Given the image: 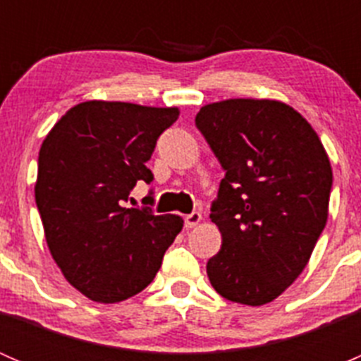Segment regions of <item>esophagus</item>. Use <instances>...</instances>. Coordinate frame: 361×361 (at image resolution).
<instances>
[{
	"label": "esophagus",
	"instance_id": "1",
	"mask_svg": "<svg viewBox=\"0 0 361 361\" xmlns=\"http://www.w3.org/2000/svg\"><path fill=\"white\" fill-rule=\"evenodd\" d=\"M201 220H202L201 213H190V214H187V216H185V227H187V228L197 227V225L201 224Z\"/></svg>",
	"mask_w": 361,
	"mask_h": 361
}]
</instances>
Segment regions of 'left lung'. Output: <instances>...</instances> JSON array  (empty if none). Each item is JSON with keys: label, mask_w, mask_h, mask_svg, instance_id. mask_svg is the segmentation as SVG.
Returning <instances> with one entry per match:
<instances>
[{"label": "left lung", "mask_w": 361, "mask_h": 361, "mask_svg": "<svg viewBox=\"0 0 361 361\" xmlns=\"http://www.w3.org/2000/svg\"><path fill=\"white\" fill-rule=\"evenodd\" d=\"M195 126L225 171L209 214L221 250L207 278L227 300L269 304L300 276L325 228L329 155L311 123L276 99L209 103Z\"/></svg>", "instance_id": "obj_1"}]
</instances>
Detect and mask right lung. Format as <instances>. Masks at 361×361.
I'll list each match as a JSON object with an SVG mask.
<instances>
[{
  "label": "right lung",
  "instance_id": "add662e5",
  "mask_svg": "<svg viewBox=\"0 0 361 361\" xmlns=\"http://www.w3.org/2000/svg\"><path fill=\"white\" fill-rule=\"evenodd\" d=\"M176 106L85 101L69 108L43 140L35 199L52 258L92 302L115 304L154 281L183 228L178 214L123 207L147 160L176 122Z\"/></svg>",
  "mask_w": 361,
  "mask_h": 361
}]
</instances>
